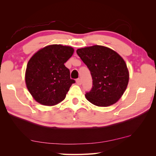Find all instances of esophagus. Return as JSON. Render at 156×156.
Returning <instances> with one entry per match:
<instances>
[{
  "label": "esophagus",
  "instance_id": "1",
  "mask_svg": "<svg viewBox=\"0 0 156 156\" xmlns=\"http://www.w3.org/2000/svg\"><path fill=\"white\" fill-rule=\"evenodd\" d=\"M76 84L78 85H81L82 84V80L80 78H78L77 80H76Z\"/></svg>",
  "mask_w": 156,
  "mask_h": 156
}]
</instances>
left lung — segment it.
<instances>
[{"label": "left lung", "mask_w": 156, "mask_h": 156, "mask_svg": "<svg viewBox=\"0 0 156 156\" xmlns=\"http://www.w3.org/2000/svg\"><path fill=\"white\" fill-rule=\"evenodd\" d=\"M76 53L92 76V89L85 94L87 100L98 107L116 103L129 82V71L124 59L114 50L102 45L78 49Z\"/></svg>", "instance_id": "left-lung-1"}]
</instances>
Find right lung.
<instances>
[{
  "mask_svg": "<svg viewBox=\"0 0 156 156\" xmlns=\"http://www.w3.org/2000/svg\"><path fill=\"white\" fill-rule=\"evenodd\" d=\"M74 49L69 46L50 45L42 48L27 63L25 83L29 92L39 103L54 106L62 102L75 80L70 78L64 64Z\"/></svg>",
  "mask_w": 156,
  "mask_h": 156,
  "instance_id": "obj_1",
  "label": "right lung"
}]
</instances>
